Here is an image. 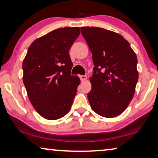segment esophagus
I'll list each match as a JSON object with an SVG mask.
<instances>
[{
  "instance_id": "esophagus-1",
  "label": "esophagus",
  "mask_w": 158,
  "mask_h": 158,
  "mask_svg": "<svg viewBox=\"0 0 158 158\" xmlns=\"http://www.w3.org/2000/svg\"><path fill=\"white\" fill-rule=\"evenodd\" d=\"M80 78H81V81H85L87 79V76L86 75H80Z\"/></svg>"
}]
</instances>
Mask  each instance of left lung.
<instances>
[{"label":"left lung","instance_id":"obj_1","mask_svg":"<svg viewBox=\"0 0 158 158\" xmlns=\"http://www.w3.org/2000/svg\"><path fill=\"white\" fill-rule=\"evenodd\" d=\"M81 29L95 66L88 94L90 107L103 117H115L125 111L135 95L139 78L137 55L119 34L100 27Z\"/></svg>","mask_w":158,"mask_h":158}]
</instances>
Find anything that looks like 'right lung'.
Returning <instances> with one entry per match:
<instances>
[{
    "instance_id": "obj_1",
    "label": "right lung",
    "mask_w": 158,
    "mask_h": 158,
    "mask_svg": "<svg viewBox=\"0 0 158 158\" xmlns=\"http://www.w3.org/2000/svg\"><path fill=\"white\" fill-rule=\"evenodd\" d=\"M79 27L53 30L34 40L23 61V82L29 101L43 118L56 120L70 111L81 80L71 75L69 49Z\"/></svg>"
}]
</instances>
